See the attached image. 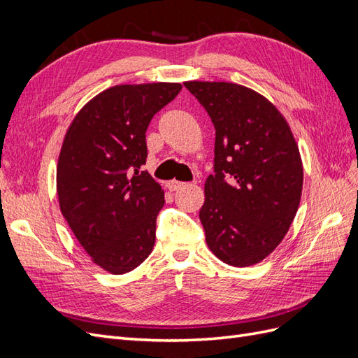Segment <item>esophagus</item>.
<instances>
[{"label": "esophagus", "mask_w": 358, "mask_h": 358, "mask_svg": "<svg viewBox=\"0 0 358 358\" xmlns=\"http://www.w3.org/2000/svg\"><path fill=\"white\" fill-rule=\"evenodd\" d=\"M180 187H183V182H179V180H169L167 182V188L170 189V191H176V189H179Z\"/></svg>", "instance_id": "esophagus-1"}]
</instances>
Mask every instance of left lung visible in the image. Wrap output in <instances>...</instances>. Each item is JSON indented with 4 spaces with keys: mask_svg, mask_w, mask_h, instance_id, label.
<instances>
[{
    "mask_svg": "<svg viewBox=\"0 0 358 358\" xmlns=\"http://www.w3.org/2000/svg\"><path fill=\"white\" fill-rule=\"evenodd\" d=\"M215 127L213 175L200 209L206 243L246 267L282 242L299 209L303 167L296 140L263 95L227 82H185Z\"/></svg>",
    "mask_w": 358,
    "mask_h": 358,
    "instance_id": "8db88e82",
    "label": "left lung"
}]
</instances>
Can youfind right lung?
Returning a JSON list of instances; mask_svg holds the SVG:
<instances>
[{
  "label": "right lung",
  "instance_id": "add662e5",
  "mask_svg": "<svg viewBox=\"0 0 358 358\" xmlns=\"http://www.w3.org/2000/svg\"><path fill=\"white\" fill-rule=\"evenodd\" d=\"M182 90L180 83L119 85L76 115L57 169L59 208L95 264L131 272L152 252L159 183L142 171L150 119Z\"/></svg>",
  "mask_w": 358,
  "mask_h": 358
}]
</instances>
